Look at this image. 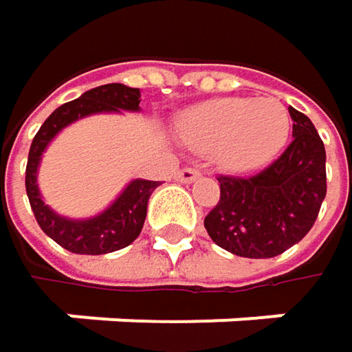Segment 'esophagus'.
<instances>
[{"instance_id":"34e87169","label":"esophagus","mask_w":352,"mask_h":352,"mask_svg":"<svg viewBox=\"0 0 352 352\" xmlns=\"http://www.w3.org/2000/svg\"><path fill=\"white\" fill-rule=\"evenodd\" d=\"M199 177H201V173L197 169H191V167H183V169H179L175 173V179L181 181V183H193Z\"/></svg>"}]
</instances>
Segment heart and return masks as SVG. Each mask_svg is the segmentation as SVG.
<instances>
[{
  "label": "heart",
  "instance_id": "heart-1",
  "mask_svg": "<svg viewBox=\"0 0 352 352\" xmlns=\"http://www.w3.org/2000/svg\"><path fill=\"white\" fill-rule=\"evenodd\" d=\"M177 128L195 153L216 155L232 169H250L285 144L292 118L273 98H222L187 109Z\"/></svg>",
  "mask_w": 352,
  "mask_h": 352
}]
</instances>
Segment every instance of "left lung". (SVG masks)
I'll use <instances>...</instances> for the list:
<instances>
[{"label":"left lung","instance_id":"1","mask_svg":"<svg viewBox=\"0 0 352 352\" xmlns=\"http://www.w3.org/2000/svg\"><path fill=\"white\" fill-rule=\"evenodd\" d=\"M294 138L250 177L220 175V199L206 216L210 239L246 258H271L298 245L326 197V151L312 120L289 107Z\"/></svg>","mask_w":352,"mask_h":352}]
</instances>
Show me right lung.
Segmentation results:
<instances>
[{
	"label": "right lung",
	"instance_id": "add662e5",
	"mask_svg": "<svg viewBox=\"0 0 352 352\" xmlns=\"http://www.w3.org/2000/svg\"><path fill=\"white\" fill-rule=\"evenodd\" d=\"M140 102H142L140 89L126 87L122 83L100 85L96 89L85 91L79 100L56 107L36 132L28 153V165H26V193L42 232L50 236L56 245L75 254H106L134 243L144 226L148 197L161 185V181L136 179L100 216L89 220H67L56 216L40 199L38 185H36V171H38L40 157L46 144L67 124L98 111H120V109L136 111L140 109L138 107Z\"/></svg>",
	"mask_w": 352,
	"mask_h": 352
}]
</instances>
